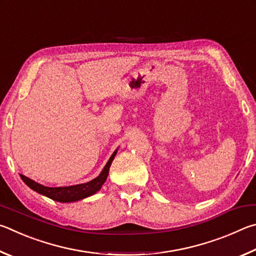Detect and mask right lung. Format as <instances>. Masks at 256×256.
<instances>
[{"mask_svg": "<svg viewBox=\"0 0 256 256\" xmlns=\"http://www.w3.org/2000/svg\"><path fill=\"white\" fill-rule=\"evenodd\" d=\"M116 154V150L114 152V154L111 155V158H109V160H108L106 166L103 168L100 176L96 178H93L92 181L83 183V184L49 188V186L39 184V183L32 181L31 178L22 176V174L20 176L22 178V181H24L26 184L30 188V189L38 192L40 194L46 196L48 198L58 201V202H74V201H78L84 198H88V196L96 194V192L101 189L103 183H104L106 180L108 174H109L110 165L112 163V160H114Z\"/></svg>", "mask_w": 256, "mask_h": 256, "instance_id": "obj_1", "label": "right lung"}]
</instances>
